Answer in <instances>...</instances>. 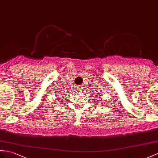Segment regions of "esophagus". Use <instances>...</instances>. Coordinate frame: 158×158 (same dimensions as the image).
<instances>
[{
  "instance_id": "1",
  "label": "esophagus",
  "mask_w": 158,
  "mask_h": 158,
  "mask_svg": "<svg viewBox=\"0 0 158 158\" xmlns=\"http://www.w3.org/2000/svg\"><path fill=\"white\" fill-rule=\"evenodd\" d=\"M76 90H78V91H80V87H79L78 86L76 87Z\"/></svg>"
}]
</instances>
